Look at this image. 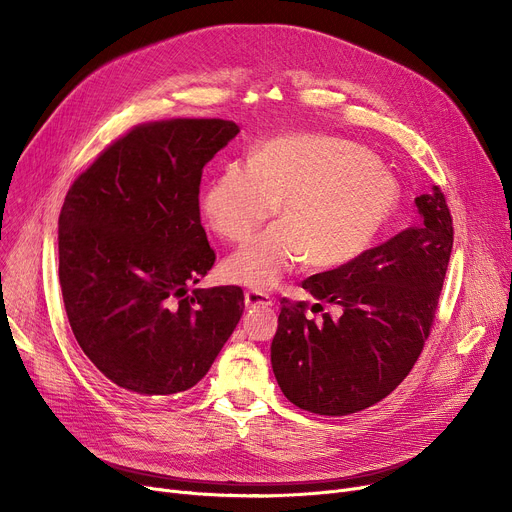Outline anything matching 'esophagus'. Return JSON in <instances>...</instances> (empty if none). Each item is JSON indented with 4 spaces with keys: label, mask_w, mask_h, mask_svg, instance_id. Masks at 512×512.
<instances>
[{
    "label": "esophagus",
    "mask_w": 512,
    "mask_h": 512,
    "mask_svg": "<svg viewBox=\"0 0 512 512\" xmlns=\"http://www.w3.org/2000/svg\"><path fill=\"white\" fill-rule=\"evenodd\" d=\"M245 305L251 309V307H272L274 305V299L270 297V294L265 292H259V290H247L245 292Z\"/></svg>",
    "instance_id": "34e87169"
}]
</instances>
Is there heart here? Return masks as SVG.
<instances>
[{
	"mask_svg": "<svg viewBox=\"0 0 512 512\" xmlns=\"http://www.w3.org/2000/svg\"><path fill=\"white\" fill-rule=\"evenodd\" d=\"M398 182L371 155L321 134H282L263 141L249 168L230 164L201 197L211 230L228 242L247 240L278 207L280 222L265 228L224 261V278L274 288L305 259L317 267L353 261L390 222Z\"/></svg>",
	"mask_w": 512,
	"mask_h": 512,
	"instance_id": "1",
	"label": "heart"
}]
</instances>
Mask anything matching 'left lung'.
Wrapping results in <instances>:
<instances>
[{"instance_id":"obj_1","label":"left lung","mask_w":512,"mask_h":512,"mask_svg":"<svg viewBox=\"0 0 512 512\" xmlns=\"http://www.w3.org/2000/svg\"><path fill=\"white\" fill-rule=\"evenodd\" d=\"M415 205V226L301 282L317 301L340 305L338 319L324 313L317 324L305 301H280L272 367L292 405L351 415L386 398L413 369L434 326L454 236L438 186Z\"/></svg>"}]
</instances>
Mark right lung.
Masks as SVG:
<instances>
[{"label":"right lung","mask_w":512,"mask_h":512,"mask_svg":"<svg viewBox=\"0 0 512 512\" xmlns=\"http://www.w3.org/2000/svg\"><path fill=\"white\" fill-rule=\"evenodd\" d=\"M232 120L130 128L80 174L60 211V286L78 346L122 394L193 388L245 309L240 286L195 288L215 261L201 226L203 166Z\"/></svg>","instance_id":"right-lung-1"}]
</instances>
